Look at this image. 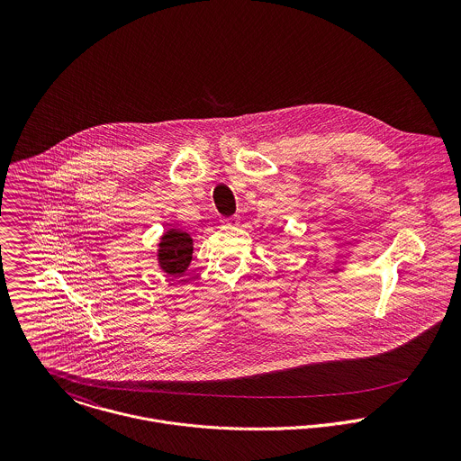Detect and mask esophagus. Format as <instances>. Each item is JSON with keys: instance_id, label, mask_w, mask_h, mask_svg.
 Returning <instances> with one entry per match:
<instances>
[{"instance_id": "34e87169", "label": "esophagus", "mask_w": 461, "mask_h": 461, "mask_svg": "<svg viewBox=\"0 0 461 461\" xmlns=\"http://www.w3.org/2000/svg\"><path fill=\"white\" fill-rule=\"evenodd\" d=\"M238 223H240L238 216H230V218H223L221 220V225H225V227H236Z\"/></svg>"}]
</instances>
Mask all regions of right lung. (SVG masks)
<instances>
[{"instance_id":"obj_1","label":"right lung","mask_w":461,"mask_h":461,"mask_svg":"<svg viewBox=\"0 0 461 461\" xmlns=\"http://www.w3.org/2000/svg\"><path fill=\"white\" fill-rule=\"evenodd\" d=\"M194 240L181 229H168L158 243V264L170 276H181L192 263Z\"/></svg>"}]
</instances>
